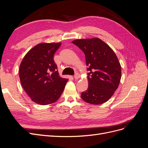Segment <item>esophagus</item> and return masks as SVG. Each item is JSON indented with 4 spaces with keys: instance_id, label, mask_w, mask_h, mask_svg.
Instances as JSON below:
<instances>
[{
    "instance_id": "34e87169",
    "label": "esophagus",
    "mask_w": 148,
    "mask_h": 148,
    "mask_svg": "<svg viewBox=\"0 0 148 148\" xmlns=\"http://www.w3.org/2000/svg\"><path fill=\"white\" fill-rule=\"evenodd\" d=\"M79 77H80V76H79V75L78 73H76L75 74V75H74V78H75V79H78L79 78Z\"/></svg>"
}]
</instances>
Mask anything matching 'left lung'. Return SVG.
I'll use <instances>...</instances> for the list:
<instances>
[{
    "mask_svg": "<svg viewBox=\"0 0 148 148\" xmlns=\"http://www.w3.org/2000/svg\"><path fill=\"white\" fill-rule=\"evenodd\" d=\"M72 43L84 52L88 67V88L82 99L91 104H101L112 96L121 79V65L114 51L101 39H76Z\"/></svg>",
    "mask_w": 148,
    "mask_h": 148,
    "instance_id": "1",
    "label": "left lung"
}]
</instances>
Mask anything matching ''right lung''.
Returning a JSON list of instances; mask_svg holds the SVG:
<instances>
[{"mask_svg":"<svg viewBox=\"0 0 148 148\" xmlns=\"http://www.w3.org/2000/svg\"><path fill=\"white\" fill-rule=\"evenodd\" d=\"M61 42H42L27 52L19 69L21 86L34 102L48 105L59 99L69 79L59 76L53 61Z\"/></svg>","mask_w":148,"mask_h":148,"instance_id":"obj_1","label":"right lung"}]
</instances>
